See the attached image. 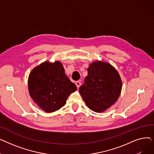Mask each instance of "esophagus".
I'll use <instances>...</instances> for the list:
<instances>
[{"label": "esophagus", "mask_w": 154, "mask_h": 154, "mask_svg": "<svg viewBox=\"0 0 154 154\" xmlns=\"http://www.w3.org/2000/svg\"><path fill=\"white\" fill-rule=\"evenodd\" d=\"M75 85H76V86H77V88H79L80 86V85H81V83H80V82H79V81H77V82H75Z\"/></svg>", "instance_id": "1"}]
</instances>
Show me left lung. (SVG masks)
I'll return each mask as SVG.
<instances>
[{
  "label": "left lung",
  "instance_id": "obj_1",
  "mask_svg": "<svg viewBox=\"0 0 154 154\" xmlns=\"http://www.w3.org/2000/svg\"><path fill=\"white\" fill-rule=\"evenodd\" d=\"M84 84L79 93L87 106L96 112H102L118 100L122 87L118 71L108 62L96 60L90 63Z\"/></svg>",
  "mask_w": 154,
  "mask_h": 154
}]
</instances>
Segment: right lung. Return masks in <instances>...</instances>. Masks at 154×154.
Listing matches in <instances>:
<instances>
[{
  "mask_svg": "<svg viewBox=\"0 0 154 154\" xmlns=\"http://www.w3.org/2000/svg\"><path fill=\"white\" fill-rule=\"evenodd\" d=\"M28 89L37 106L45 112L51 113L66 105L68 97L77 90V87L70 82L60 61L47 60L32 70Z\"/></svg>",
  "mask_w": 154,
  "mask_h": 154,
  "instance_id": "obj_1",
  "label": "right lung"
}]
</instances>
